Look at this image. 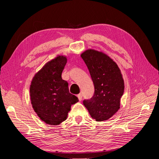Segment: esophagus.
<instances>
[{
	"mask_svg": "<svg viewBox=\"0 0 159 159\" xmlns=\"http://www.w3.org/2000/svg\"><path fill=\"white\" fill-rule=\"evenodd\" d=\"M77 96H78L79 101H81V99H82V94H81V93H79Z\"/></svg>",
	"mask_w": 159,
	"mask_h": 159,
	"instance_id": "obj_1",
	"label": "esophagus"
}]
</instances>
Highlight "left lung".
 Segmentation results:
<instances>
[{
	"instance_id": "8db88e82",
	"label": "left lung",
	"mask_w": 159,
	"mask_h": 159,
	"mask_svg": "<svg viewBox=\"0 0 159 159\" xmlns=\"http://www.w3.org/2000/svg\"><path fill=\"white\" fill-rule=\"evenodd\" d=\"M94 85L92 98L84 101L91 117L97 121H106L120 108L124 81L117 64L102 52L88 49L81 54Z\"/></svg>"
}]
</instances>
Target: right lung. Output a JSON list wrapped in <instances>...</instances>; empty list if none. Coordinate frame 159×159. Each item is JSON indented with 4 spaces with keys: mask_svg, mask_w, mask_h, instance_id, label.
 Instances as JSON below:
<instances>
[{
    "mask_svg": "<svg viewBox=\"0 0 159 159\" xmlns=\"http://www.w3.org/2000/svg\"><path fill=\"white\" fill-rule=\"evenodd\" d=\"M66 63V56H57L48 61L31 81L32 107L42 121L48 125H57L64 121L71 105L79 101L69 92L68 82L61 78Z\"/></svg>",
    "mask_w": 159,
    "mask_h": 159,
    "instance_id": "obj_1",
    "label": "right lung"
}]
</instances>
